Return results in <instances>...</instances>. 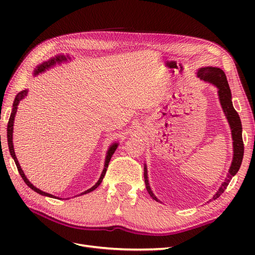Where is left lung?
<instances>
[{"label":"left lung","instance_id":"8db88e82","mask_svg":"<svg viewBox=\"0 0 255 255\" xmlns=\"http://www.w3.org/2000/svg\"><path fill=\"white\" fill-rule=\"evenodd\" d=\"M197 76L198 78L208 84H212L213 86L218 89V98L219 102L222 107V111L226 115V118L229 122V126L231 128V134H232V140H233V159L232 164L230 166L229 172L227 174V177L225 182H222L221 186L217 190V192L213 196V199L210 201L216 200L220 197V195L223 194L228 187L229 183L232 180V177L238 172L239 168H241L243 157H244V142H243V127L242 121L237 112L235 111L233 103H232V94H231V89L229 86V83L227 80V76L220 68L217 67H202L199 68L197 70ZM143 176H144V183L145 188L148 190L149 195L155 200V201L159 202V200L153 194V191L150 187L149 179H148V169H146V165L144 164L143 168Z\"/></svg>","mask_w":255,"mask_h":255}]
</instances>
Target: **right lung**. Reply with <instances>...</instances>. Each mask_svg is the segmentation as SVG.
Returning <instances> with one entry per match:
<instances>
[{"mask_svg": "<svg viewBox=\"0 0 255 255\" xmlns=\"http://www.w3.org/2000/svg\"><path fill=\"white\" fill-rule=\"evenodd\" d=\"M68 60H71V57H70V56H69V55H64V54H58V55L54 56V57H51L50 59L43 61V63H41L40 65H38V66L34 69V75H38L39 73L45 72L47 70H49V69H51L52 67L56 66V65H60L61 63H67ZM27 92H28L27 89L20 91L19 94L16 96V98H14V101H13V104H12V111H11V114H10V118H9V121H8V126H7V141H8L9 153H10L11 157L13 158L14 163H16V166H17V168H18V171H19L20 175L22 176L23 181L25 182V184L27 185V186H28L30 189H33L34 191L37 192V194L45 196V197H50V198H54V199H59V198L56 197V196H53V195H51V194H48V192H44V191L40 190L39 188L35 187L34 185L28 181V179L25 176L24 172H23V170L21 169V166H20L19 161H18V159H17V156H16V153H14L13 143H12V133H13L14 117H16L17 110H18V105H19L20 101H21L22 99H24V98L27 96ZM118 145H119L118 142H114V143H112V144L110 145V148H109V150H107V153H106V157H105V161H104L103 171H102V173H101V176H100L99 181H98L91 188L87 189L86 191L82 192V194H81L80 196L85 195V194H88V192H91V191H94L97 187H99V185L102 183L103 177H104V175H105V173H106V170H107V167H109V164H110V161H111V158H112V156H113V154L115 153V151L117 150Z\"/></svg>", "mask_w": 255, "mask_h": 255, "instance_id": "obj_1", "label": "right lung"}]
</instances>
